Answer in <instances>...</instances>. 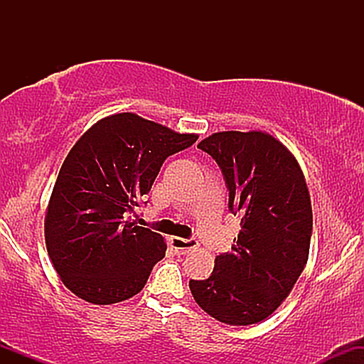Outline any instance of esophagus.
I'll return each mask as SVG.
<instances>
[{"label":"esophagus","mask_w":364,"mask_h":364,"mask_svg":"<svg viewBox=\"0 0 364 364\" xmlns=\"http://www.w3.org/2000/svg\"><path fill=\"white\" fill-rule=\"evenodd\" d=\"M171 245H173L174 252L178 255H186L198 246V241L195 237H190V240H185V237H171Z\"/></svg>","instance_id":"esophagus-1"}]
</instances>
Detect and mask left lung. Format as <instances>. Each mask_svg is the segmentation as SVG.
Masks as SVG:
<instances>
[{
  "mask_svg": "<svg viewBox=\"0 0 364 364\" xmlns=\"http://www.w3.org/2000/svg\"><path fill=\"white\" fill-rule=\"evenodd\" d=\"M217 162L241 231L210 277L190 281L203 311L225 325L265 320L287 298L310 252L313 214L298 161L262 132H220L198 144Z\"/></svg>",
  "mask_w": 364,
  "mask_h": 364,
  "instance_id": "obj_1",
  "label": "left lung"
}]
</instances>
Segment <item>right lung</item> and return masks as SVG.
Returning a JSON list of instances; mask_svg holds the SVG:
<instances>
[{
	"instance_id": "obj_1",
	"label": "right lung",
	"mask_w": 364,
	"mask_h": 364,
	"mask_svg": "<svg viewBox=\"0 0 364 364\" xmlns=\"http://www.w3.org/2000/svg\"><path fill=\"white\" fill-rule=\"evenodd\" d=\"M196 139L119 112L95 123L73 145L44 220L49 258L73 294L94 304H112L144 289L154 265L164 258L166 243L129 215L166 159Z\"/></svg>"
}]
</instances>
